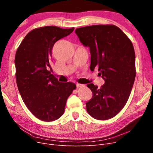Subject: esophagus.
Here are the masks:
<instances>
[{"mask_svg": "<svg viewBox=\"0 0 153 153\" xmlns=\"http://www.w3.org/2000/svg\"><path fill=\"white\" fill-rule=\"evenodd\" d=\"M84 85H83V84H76V87H77V88L82 87H84Z\"/></svg>", "mask_w": 153, "mask_h": 153, "instance_id": "1", "label": "esophagus"}]
</instances>
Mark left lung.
I'll use <instances>...</instances> for the list:
<instances>
[{
  "mask_svg": "<svg viewBox=\"0 0 153 153\" xmlns=\"http://www.w3.org/2000/svg\"><path fill=\"white\" fill-rule=\"evenodd\" d=\"M80 42L89 47L90 69L98 67L105 84H87L92 92L86 103L88 114L98 120L114 117L124 108L136 76L135 53L131 40L118 27L95 25L75 30Z\"/></svg>",
  "mask_w": 153,
  "mask_h": 153,
  "instance_id": "1",
  "label": "left lung"
}]
</instances>
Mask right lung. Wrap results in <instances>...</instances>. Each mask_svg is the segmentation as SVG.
Segmentation results:
<instances>
[{"label":"right lung","instance_id":"add662e5","mask_svg":"<svg viewBox=\"0 0 153 153\" xmlns=\"http://www.w3.org/2000/svg\"><path fill=\"white\" fill-rule=\"evenodd\" d=\"M74 30L56 26L32 30L18 47L15 55L16 80L24 103L35 117L53 121L64 112L66 101L76 89L72 82H59L51 74L50 59L55 43Z\"/></svg>","mask_w":153,"mask_h":153}]
</instances>
